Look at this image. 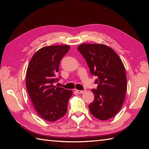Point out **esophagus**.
<instances>
[{
  "label": "esophagus",
  "mask_w": 149,
  "mask_h": 149,
  "mask_svg": "<svg viewBox=\"0 0 149 149\" xmlns=\"http://www.w3.org/2000/svg\"><path fill=\"white\" fill-rule=\"evenodd\" d=\"M85 91H81V90H76V92L77 93H79V94H81V93H84Z\"/></svg>",
  "instance_id": "esophagus-1"
}]
</instances>
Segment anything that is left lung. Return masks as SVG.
Segmentation results:
<instances>
[{"label":"left lung","instance_id":"left-lung-1","mask_svg":"<svg viewBox=\"0 0 149 149\" xmlns=\"http://www.w3.org/2000/svg\"><path fill=\"white\" fill-rule=\"evenodd\" d=\"M77 49L86 60L91 74L98 78L91 113L100 120L114 117L124 102L127 78L123 62L110 47L102 44H82Z\"/></svg>","mask_w":149,"mask_h":149}]
</instances>
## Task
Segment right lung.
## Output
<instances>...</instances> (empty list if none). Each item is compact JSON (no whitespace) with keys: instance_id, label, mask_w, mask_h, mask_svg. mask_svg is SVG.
<instances>
[{"instance_id":"1","label":"right lung","mask_w":149,"mask_h":149,"mask_svg":"<svg viewBox=\"0 0 149 149\" xmlns=\"http://www.w3.org/2000/svg\"><path fill=\"white\" fill-rule=\"evenodd\" d=\"M68 45L41 48L30 60L26 74V88L38 114L49 122H55L67 112L72 91L56 87L60 62L68 52ZM60 77H61L60 76Z\"/></svg>"}]
</instances>
